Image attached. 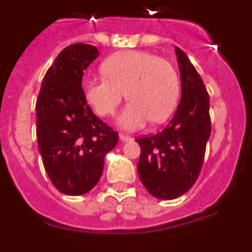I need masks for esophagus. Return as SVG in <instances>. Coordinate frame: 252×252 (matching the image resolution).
<instances>
[{
    "label": "esophagus",
    "mask_w": 252,
    "mask_h": 252,
    "mask_svg": "<svg viewBox=\"0 0 252 252\" xmlns=\"http://www.w3.org/2000/svg\"><path fill=\"white\" fill-rule=\"evenodd\" d=\"M120 140H121V141H131L132 137L128 136V135H125V133H120Z\"/></svg>",
    "instance_id": "esophagus-1"
}]
</instances>
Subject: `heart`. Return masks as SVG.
<instances>
[{
	"label": "heart",
	"mask_w": 252,
	"mask_h": 252,
	"mask_svg": "<svg viewBox=\"0 0 252 252\" xmlns=\"http://www.w3.org/2000/svg\"><path fill=\"white\" fill-rule=\"evenodd\" d=\"M104 77H84L82 92L98 116L112 115L125 93L130 99L119 117L126 130L165 121L179 98V78L168 60L149 51L125 50L102 64Z\"/></svg>",
	"instance_id": "b5f03b06"
}]
</instances>
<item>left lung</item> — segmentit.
I'll use <instances>...</instances> for the list:
<instances>
[{
    "label": "left lung",
    "mask_w": 252,
    "mask_h": 252,
    "mask_svg": "<svg viewBox=\"0 0 252 252\" xmlns=\"http://www.w3.org/2000/svg\"><path fill=\"white\" fill-rule=\"evenodd\" d=\"M182 98L173 119L160 132L136 139L141 148L137 173L148 192L174 199L192 188L203 165L211 135L209 95L201 75L175 46Z\"/></svg>",
    "instance_id": "1"
}]
</instances>
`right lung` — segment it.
Instances as JSON below:
<instances>
[{"label":"right lung","mask_w":252,"mask_h":252,"mask_svg":"<svg viewBox=\"0 0 252 252\" xmlns=\"http://www.w3.org/2000/svg\"><path fill=\"white\" fill-rule=\"evenodd\" d=\"M99 53L77 43L48 69L36 101V136L49 179L59 192L81 195L98 183L104 157L119 135L93 113L82 92L84 70Z\"/></svg>","instance_id":"obj_1"}]
</instances>
